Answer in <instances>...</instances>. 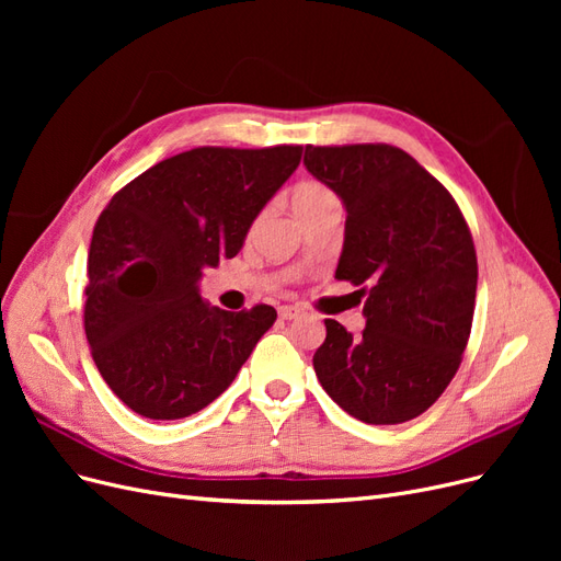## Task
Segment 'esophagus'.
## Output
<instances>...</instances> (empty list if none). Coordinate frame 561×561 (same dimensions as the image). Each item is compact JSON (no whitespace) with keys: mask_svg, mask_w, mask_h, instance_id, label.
I'll use <instances>...</instances> for the list:
<instances>
[{"mask_svg":"<svg viewBox=\"0 0 561 561\" xmlns=\"http://www.w3.org/2000/svg\"><path fill=\"white\" fill-rule=\"evenodd\" d=\"M299 313H301L299 307H280V309H278V316H280L283 320H293V318H297Z\"/></svg>","mask_w":561,"mask_h":561,"instance_id":"esophagus-1","label":"esophagus"}]
</instances>
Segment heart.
<instances>
[{
  "label": "heart",
  "instance_id": "1",
  "mask_svg": "<svg viewBox=\"0 0 561 561\" xmlns=\"http://www.w3.org/2000/svg\"><path fill=\"white\" fill-rule=\"evenodd\" d=\"M330 206H339V198L328 184L316 182V180H304L295 184L293 208L301 219H307L318 210L330 208Z\"/></svg>",
  "mask_w": 561,
  "mask_h": 561
}]
</instances>
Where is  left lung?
I'll use <instances>...</instances> for the list:
<instances>
[{"instance_id": "1", "label": "left lung", "mask_w": 561, "mask_h": 561, "mask_svg": "<svg viewBox=\"0 0 561 561\" xmlns=\"http://www.w3.org/2000/svg\"><path fill=\"white\" fill-rule=\"evenodd\" d=\"M304 165L342 196L334 278L358 287L367 325L325 320L313 367L325 393L375 426L416 419L445 393L470 339L478 254L454 196L393 145H307Z\"/></svg>"}]
</instances>
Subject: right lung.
<instances>
[{
  "mask_svg": "<svg viewBox=\"0 0 561 561\" xmlns=\"http://www.w3.org/2000/svg\"><path fill=\"white\" fill-rule=\"evenodd\" d=\"M301 145L196 147L163 159L100 213L83 330L105 383L135 414L175 421L222 396L276 309L225 311L198 295L206 266L241 250Z\"/></svg>",
  "mask_w": 561,
  "mask_h": 561,
  "instance_id": "add662e5",
  "label": "right lung"
}]
</instances>
